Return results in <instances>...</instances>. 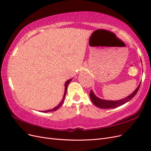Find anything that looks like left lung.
<instances>
[{"instance_id":"1","label":"left lung","mask_w":151,"mask_h":151,"mask_svg":"<svg viewBox=\"0 0 151 151\" xmlns=\"http://www.w3.org/2000/svg\"><path fill=\"white\" fill-rule=\"evenodd\" d=\"M140 86V83L138 86L137 88V89L134 91V92L132 93L130 96L126 97L124 99L118 100V101H109V100H104V99H99L94 94L93 91H91L89 96H90L91 101H92L94 105H96V106H98V108H104V109L115 108L127 103L128 101H129L130 99L133 98L137 94V91H139Z\"/></svg>"}]
</instances>
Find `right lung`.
Masks as SVG:
<instances>
[{"instance_id": "obj_1", "label": "right lung", "mask_w": 151, "mask_h": 151, "mask_svg": "<svg viewBox=\"0 0 151 151\" xmlns=\"http://www.w3.org/2000/svg\"><path fill=\"white\" fill-rule=\"evenodd\" d=\"M72 79H69L66 81V83H65V91H64V94H63V97L62 99V101H60V103H59L58 104V106H57L55 108H54L53 109H49V110H47V111H43V112H45V113H47V112H49V111H55L57 110V109H58L59 108H60L62 105L63 104V101H64V99H65V94H66V93H67V86H68V84H69L70 82L71 81Z\"/></svg>"}]
</instances>
